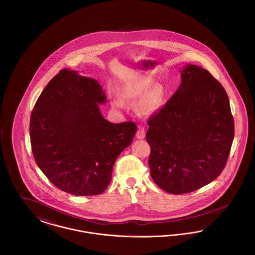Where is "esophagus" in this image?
I'll list each match as a JSON object with an SVG mask.
<instances>
[{
	"instance_id": "34e87169",
	"label": "esophagus",
	"mask_w": 255,
	"mask_h": 255,
	"mask_svg": "<svg viewBox=\"0 0 255 255\" xmlns=\"http://www.w3.org/2000/svg\"><path fill=\"white\" fill-rule=\"evenodd\" d=\"M135 136H136L137 139H143L145 137V131H144V129H142V128L138 129L137 132L135 133Z\"/></svg>"
}]
</instances>
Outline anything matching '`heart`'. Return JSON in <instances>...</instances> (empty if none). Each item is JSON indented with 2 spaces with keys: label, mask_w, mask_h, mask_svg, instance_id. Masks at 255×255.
Wrapping results in <instances>:
<instances>
[{
  "label": "heart",
  "mask_w": 255,
  "mask_h": 255,
  "mask_svg": "<svg viewBox=\"0 0 255 255\" xmlns=\"http://www.w3.org/2000/svg\"><path fill=\"white\" fill-rule=\"evenodd\" d=\"M122 99L127 102H142L141 112L144 116H150L159 108L163 91L152 79H141L131 85L126 86L122 93ZM115 106L121 107L122 102L114 101Z\"/></svg>",
  "instance_id": "b5f03b06"
}]
</instances>
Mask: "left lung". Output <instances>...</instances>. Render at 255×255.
<instances>
[{
    "label": "left lung",
    "instance_id": "8db88e82",
    "mask_svg": "<svg viewBox=\"0 0 255 255\" xmlns=\"http://www.w3.org/2000/svg\"><path fill=\"white\" fill-rule=\"evenodd\" d=\"M182 83L148 120L151 177L162 190L183 194L214 181L234 137L229 97L208 71L186 65Z\"/></svg>",
    "mask_w": 255,
    "mask_h": 255
}]
</instances>
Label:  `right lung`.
Wrapping results in <instances>:
<instances>
[{"label": "right lung", "mask_w": 255, "mask_h": 255, "mask_svg": "<svg viewBox=\"0 0 255 255\" xmlns=\"http://www.w3.org/2000/svg\"><path fill=\"white\" fill-rule=\"evenodd\" d=\"M107 101L97 80L61 70L37 99L29 123L36 164L62 191L101 194L114 164L136 132L132 122L106 121L99 104Z\"/></svg>", "instance_id": "add662e5"}]
</instances>
